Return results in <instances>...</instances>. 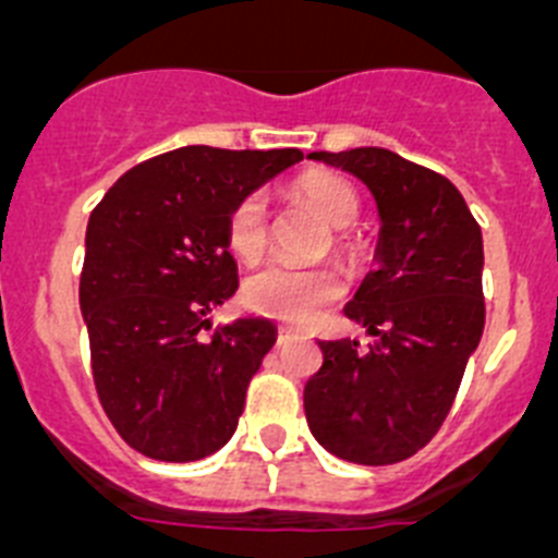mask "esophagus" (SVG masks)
<instances>
[{"label": "esophagus", "mask_w": 558, "mask_h": 558, "mask_svg": "<svg viewBox=\"0 0 558 558\" xmlns=\"http://www.w3.org/2000/svg\"><path fill=\"white\" fill-rule=\"evenodd\" d=\"M290 338H293V329L284 327V324H282V327H279V335H276V343H279V347H284Z\"/></svg>", "instance_id": "1"}]
</instances>
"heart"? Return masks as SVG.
Returning <instances> with one entry per match:
<instances>
[{"label":"heart","mask_w":558,"mask_h":558,"mask_svg":"<svg viewBox=\"0 0 558 558\" xmlns=\"http://www.w3.org/2000/svg\"><path fill=\"white\" fill-rule=\"evenodd\" d=\"M293 195L329 226V229H349L360 215V198L354 186L332 172H307L293 184ZM229 248L240 259L254 263L268 245V209L263 195H245L231 209L226 223ZM338 248L349 251L347 240H338ZM347 284L332 265L324 268H295V265L276 263L254 274L245 282L243 299L254 313H263L276 322L307 327L329 304L343 295Z\"/></svg>","instance_id":"obj_1"}]
</instances>
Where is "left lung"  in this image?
Wrapping results in <instances>:
<instances>
[{
    "instance_id": "obj_1",
    "label": "left lung",
    "mask_w": 558,
    "mask_h": 558,
    "mask_svg": "<svg viewBox=\"0 0 558 558\" xmlns=\"http://www.w3.org/2000/svg\"><path fill=\"white\" fill-rule=\"evenodd\" d=\"M368 186L379 215L377 268L343 307L372 338L322 340L304 386L315 441L343 461L386 466L438 433L486 322L483 236L461 192L386 147L310 153Z\"/></svg>"
}]
</instances>
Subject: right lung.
Returning a JSON list of instances; mask_svg holds the SVG:
<instances>
[{
    "mask_svg": "<svg viewBox=\"0 0 558 558\" xmlns=\"http://www.w3.org/2000/svg\"><path fill=\"white\" fill-rule=\"evenodd\" d=\"M302 150L190 145L142 161L86 226L81 313L102 411L136 452L186 463L234 436L245 391L276 343L268 318L211 327L236 293L226 223Z\"/></svg>",
    "mask_w": 558,
    "mask_h": 558,
    "instance_id": "obj_1",
    "label": "right lung"
}]
</instances>
